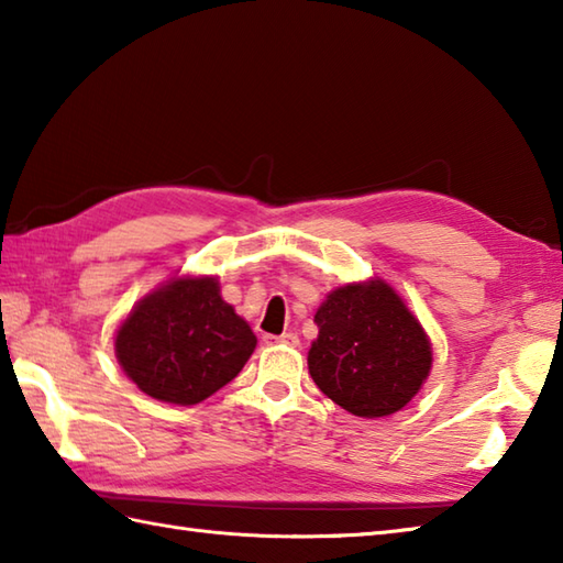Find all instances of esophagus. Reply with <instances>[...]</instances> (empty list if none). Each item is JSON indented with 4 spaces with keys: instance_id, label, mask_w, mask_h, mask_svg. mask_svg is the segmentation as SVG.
Listing matches in <instances>:
<instances>
[{
    "instance_id": "esophagus-1",
    "label": "esophagus",
    "mask_w": 563,
    "mask_h": 563,
    "mask_svg": "<svg viewBox=\"0 0 563 563\" xmlns=\"http://www.w3.org/2000/svg\"><path fill=\"white\" fill-rule=\"evenodd\" d=\"M266 341L268 343H283V345H300V336H297V333H280V336H266Z\"/></svg>"
}]
</instances>
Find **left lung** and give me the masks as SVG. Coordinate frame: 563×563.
Here are the masks:
<instances>
[{
	"label": "left lung",
	"mask_w": 563,
	"mask_h": 563,
	"mask_svg": "<svg viewBox=\"0 0 563 563\" xmlns=\"http://www.w3.org/2000/svg\"><path fill=\"white\" fill-rule=\"evenodd\" d=\"M307 355L314 385L361 418L401 411L426 382L433 349L409 307L385 280L331 290L314 314Z\"/></svg>",
	"instance_id": "left-lung-1"
}]
</instances>
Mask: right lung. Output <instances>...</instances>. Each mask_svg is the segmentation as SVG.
Segmentation results:
<instances>
[{"mask_svg": "<svg viewBox=\"0 0 563 563\" xmlns=\"http://www.w3.org/2000/svg\"><path fill=\"white\" fill-rule=\"evenodd\" d=\"M254 349V331L222 300L212 275L172 278L140 300L115 331L123 373L147 397L178 406L222 389Z\"/></svg>", "mask_w": 563, "mask_h": 563, "instance_id": "obj_1", "label": "right lung"}]
</instances>
